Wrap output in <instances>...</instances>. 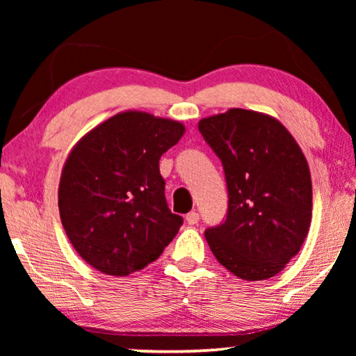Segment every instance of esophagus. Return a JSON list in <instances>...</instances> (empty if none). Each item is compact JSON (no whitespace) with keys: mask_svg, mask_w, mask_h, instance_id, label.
Masks as SVG:
<instances>
[{"mask_svg":"<svg viewBox=\"0 0 356 356\" xmlns=\"http://www.w3.org/2000/svg\"><path fill=\"white\" fill-rule=\"evenodd\" d=\"M186 222L189 223V225H196V223L199 222V213L196 211L189 212L186 216Z\"/></svg>","mask_w":356,"mask_h":356,"instance_id":"34e87169","label":"esophagus"}]
</instances>
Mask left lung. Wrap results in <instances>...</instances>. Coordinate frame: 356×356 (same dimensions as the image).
<instances>
[{
	"label": "left lung",
	"mask_w": 356,
	"mask_h": 356,
	"mask_svg": "<svg viewBox=\"0 0 356 356\" xmlns=\"http://www.w3.org/2000/svg\"><path fill=\"white\" fill-rule=\"evenodd\" d=\"M220 159L227 216L204 235L223 267L243 280H264L300 251L311 223V175L300 145L270 116L232 108L199 121Z\"/></svg>",
	"instance_id": "obj_1"
}]
</instances>
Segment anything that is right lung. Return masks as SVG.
Instances as JSON below:
<instances>
[{
	"label": "right lung",
	"mask_w": 356,
	"mask_h": 356,
	"mask_svg": "<svg viewBox=\"0 0 356 356\" xmlns=\"http://www.w3.org/2000/svg\"><path fill=\"white\" fill-rule=\"evenodd\" d=\"M184 126L124 111L97 126L67 157L58 189L61 223L82 259L128 275L162 254L183 225L168 209L159 160Z\"/></svg>",
	"instance_id": "right-lung-1"
}]
</instances>
